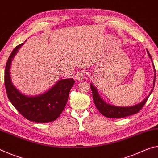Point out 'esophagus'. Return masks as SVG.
<instances>
[{
    "label": "esophagus",
    "instance_id": "esophagus-1",
    "mask_svg": "<svg viewBox=\"0 0 158 158\" xmlns=\"http://www.w3.org/2000/svg\"><path fill=\"white\" fill-rule=\"evenodd\" d=\"M85 76V73H84V72H81L79 71L76 74V76H75V78L77 80H78V81H81V80H82L83 79H84V77Z\"/></svg>",
    "mask_w": 158,
    "mask_h": 158
}]
</instances>
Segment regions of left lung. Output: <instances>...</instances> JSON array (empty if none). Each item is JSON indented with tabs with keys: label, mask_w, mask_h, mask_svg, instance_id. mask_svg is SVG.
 Returning a JSON list of instances; mask_svg holds the SVG:
<instances>
[{
	"label": "left lung",
	"mask_w": 158,
	"mask_h": 158,
	"mask_svg": "<svg viewBox=\"0 0 158 158\" xmlns=\"http://www.w3.org/2000/svg\"><path fill=\"white\" fill-rule=\"evenodd\" d=\"M147 53H148V56L151 58L152 63H153V66L154 68V65L153 63V60H152L151 56L150 54L148 51L147 50ZM154 71H155V77H154V81H153V88L155 85V81H156V69L154 68ZM90 89L92 90L93 93V100L94 102L95 105L96 106L99 111L106 118H121L127 117L131 116V115L135 114L138 113L141 109H142L143 106L145 105V103L148 100L150 95L151 94L152 91H153V89H152L151 92L149 93V95L147 96V97L144 99V100L141 102L137 104V105L130 106H114L111 105H109V104L105 102L101 98L100 95H99L97 89L95 86H93L92 84H90Z\"/></svg>",
	"instance_id": "1"
}]
</instances>
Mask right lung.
<instances>
[{
    "label": "right lung",
    "mask_w": 158,
    "mask_h": 158,
    "mask_svg": "<svg viewBox=\"0 0 158 158\" xmlns=\"http://www.w3.org/2000/svg\"><path fill=\"white\" fill-rule=\"evenodd\" d=\"M24 43L15 48L7 61L5 86L7 97L13 106L26 119L37 123L52 122L59 117L65 109L74 80L60 79L47 91L35 96H27L19 91L12 83L10 68L16 53Z\"/></svg>",
    "instance_id": "add662e5"
}]
</instances>
